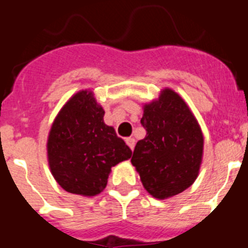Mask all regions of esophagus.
Masks as SVG:
<instances>
[{"label": "esophagus", "instance_id": "34e87169", "mask_svg": "<svg viewBox=\"0 0 248 248\" xmlns=\"http://www.w3.org/2000/svg\"><path fill=\"white\" fill-rule=\"evenodd\" d=\"M125 143H126V145H128L129 148L131 149V150L134 149V146H135V139H134V138H126Z\"/></svg>", "mask_w": 248, "mask_h": 248}]
</instances>
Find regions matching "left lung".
Wrapping results in <instances>:
<instances>
[{"instance_id": "left-lung-1", "label": "left lung", "mask_w": 248, "mask_h": 248, "mask_svg": "<svg viewBox=\"0 0 248 248\" xmlns=\"http://www.w3.org/2000/svg\"><path fill=\"white\" fill-rule=\"evenodd\" d=\"M146 137L135 145L131 164L144 189L165 200L180 194L198 179L203 156V135L189 105L165 88L157 99L143 105Z\"/></svg>"}]
</instances>
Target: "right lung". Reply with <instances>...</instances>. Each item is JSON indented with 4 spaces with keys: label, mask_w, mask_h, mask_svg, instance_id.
I'll use <instances>...</instances> for the list:
<instances>
[{
    "label": "right lung",
    "mask_w": 248,
    "mask_h": 248,
    "mask_svg": "<svg viewBox=\"0 0 248 248\" xmlns=\"http://www.w3.org/2000/svg\"><path fill=\"white\" fill-rule=\"evenodd\" d=\"M104 109L91 89L67 100L54 118L47 139L50 172L71 194L91 198L108 183L111 168L130 159L131 150L113 126L104 123Z\"/></svg>",
    "instance_id": "1"
}]
</instances>
